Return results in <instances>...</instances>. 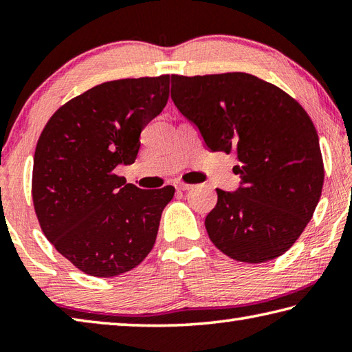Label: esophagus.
<instances>
[{
    "mask_svg": "<svg viewBox=\"0 0 352 352\" xmlns=\"http://www.w3.org/2000/svg\"><path fill=\"white\" fill-rule=\"evenodd\" d=\"M174 186H175V189H177V190H189L190 188H192V184L184 183V182H182V180H177Z\"/></svg>",
    "mask_w": 352,
    "mask_h": 352,
    "instance_id": "esophagus-1",
    "label": "esophagus"
}]
</instances>
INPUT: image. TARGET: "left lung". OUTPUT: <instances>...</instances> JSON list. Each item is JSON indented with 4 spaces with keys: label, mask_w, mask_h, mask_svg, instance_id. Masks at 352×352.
I'll use <instances>...</instances> for the list:
<instances>
[{
    "label": "left lung",
    "mask_w": 352,
    "mask_h": 352,
    "mask_svg": "<svg viewBox=\"0 0 352 352\" xmlns=\"http://www.w3.org/2000/svg\"><path fill=\"white\" fill-rule=\"evenodd\" d=\"M170 98L211 152H234V192L217 190L208 236L231 259L261 264L284 254L318 205L324 169L305 109L247 73L170 76Z\"/></svg>",
    "instance_id": "8db88e82"
}]
</instances>
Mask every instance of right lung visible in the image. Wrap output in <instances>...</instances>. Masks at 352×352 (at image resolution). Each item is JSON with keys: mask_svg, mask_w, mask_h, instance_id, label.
I'll use <instances>...</instances> for the list:
<instances>
[{"mask_svg": "<svg viewBox=\"0 0 352 352\" xmlns=\"http://www.w3.org/2000/svg\"><path fill=\"white\" fill-rule=\"evenodd\" d=\"M168 99V74L105 82L62 105L40 135L35 214L46 239L87 275L118 276L151 253L175 189H140L115 169L135 163L142 129Z\"/></svg>", "mask_w": 352, "mask_h": 352, "instance_id": "right-lung-1", "label": "right lung"}]
</instances>
